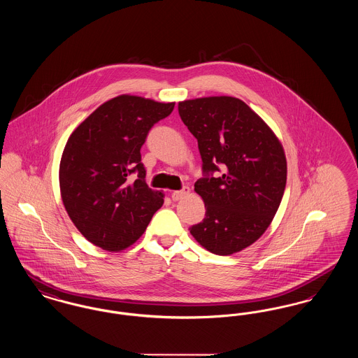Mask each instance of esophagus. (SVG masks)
<instances>
[{
  "mask_svg": "<svg viewBox=\"0 0 358 358\" xmlns=\"http://www.w3.org/2000/svg\"><path fill=\"white\" fill-rule=\"evenodd\" d=\"M189 192H190L189 187H184L181 190L173 192V193H171V199H173V201H178V200L187 197V194H189Z\"/></svg>",
  "mask_w": 358,
  "mask_h": 358,
  "instance_id": "1",
  "label": "esophagus"
}]
</instances>
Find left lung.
Wrapping results in <instances>:
<instances>
[{"mask_svg":"<svg viewBox=\"0 0 358 358\" xmlns=\"http://www.w3.org/2000/svg\"><path fill=\"white\" fill-rule=\"evenodd\" d=\"M178 113L199 142L204 171L194 190L205 217L190 234L212 254L238 252L266 232L280 205L287 180L283 146L238 98L189 99L178 103Z\"/></svg>","mask_w":358,"mask_h":358,"instance_id":"1","label":"left lung"}]
</instances>
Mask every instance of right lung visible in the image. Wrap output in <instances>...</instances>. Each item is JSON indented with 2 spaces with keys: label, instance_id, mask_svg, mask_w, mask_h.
<instances>
[{
  "label": "right lung",
  "instance_id": "right-lung-1",
  "mask_svg": "<svg viewBox=\"0 0 358 358\" xmlns=\"http://www.w3.org/2000/svg\"><path fill=\"white\" fill-rule=\"evenodd\" d=\"M173 108L174 102L120 95L69 136L59 168L62 200L75 227L96 247L110 252L130 247L164 204V194L145 181L141 148L154 123Z\"/></svg>",
  "mask_w": 358,
  "mask_h": 358
}]
</instances>
